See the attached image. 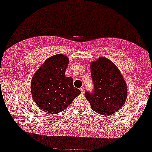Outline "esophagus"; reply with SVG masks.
I'll list each match as a JSON object with an SVG mask.
<instances>
[{"label":"esophagus","mask_w":152,"mask_h":152,"mask_svg":"<svg viewBox=\"0 0 152 152\" xmlns=\"http://www.w3.org/2000/svg\"><path fill=\"white\" fill-rule=\"evenodd\" d=\"M80 91H81V93H84V88H83V87H82V88H80Z\"/></svg>","instance_id":"obj_1"}]
</instances>
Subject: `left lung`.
Wrapping results in <instances>:
<instances>
[{
    "mask_svg": "<svg viewBox=\"0 0 152 152\" xmlns=\"http://www.w3.org/2000/svg\"><path fill=\"white\" fill-rule=\"evenodd\" d=\"M94 91L85 97L91 109L103 115H109L122 107L127 97V86L116 65L104 57L91 62Z\"/></svg>",
    "mask_w": 152,
    "mask_h": 152,
    "instance_id": "8db88e82",
    "label": "left lung"
}]
</instances>
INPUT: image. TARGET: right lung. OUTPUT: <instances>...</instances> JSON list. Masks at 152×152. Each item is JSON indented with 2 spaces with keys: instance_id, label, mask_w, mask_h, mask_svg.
Segmentation results:
<instances>
[{
  "instance_id": "add662e5",
  "label": "right lung",
  "mask_w": 152,
  "mask_h": 152,
  "mask_svg": "<svg viewBox=\"0 0 152 152\" xmlns=\"http://www.w3.org/2000/svg\"><path fill=\"white\" fill-rule=\"evenodd\" d=\"M69 59L65 55H55L45 60L31 80V94L41 110L51 114L66 109L81 93L73 86L71 77L65 72Z\"/></svg>"
}]
</instances>
